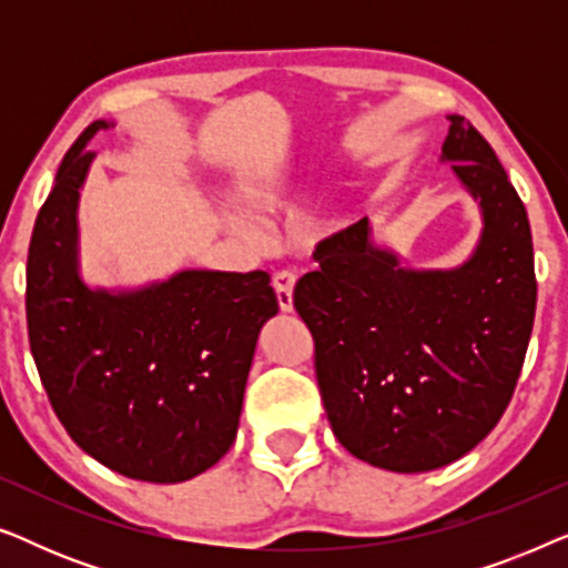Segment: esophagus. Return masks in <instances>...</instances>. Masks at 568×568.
I'll use <instances>...</instances> for the list:
<instances>
[{
    "mask_svg": "<svg viewBox=\"0 0 568 568\" xmlns=\"http://www.w3.org/2000/svg\"><path fill=\"white\" fill-rule=\"evenodd\" d=\"M294 284H297V276L290 274V271H282V274L274 276V290L282 313H292L294 310Z\"/></svg>",
    "mask_w": 568,
    "mask_h": 568,
    "instance_id": "34e87169",
    "label": "esophagus"
}]
</instances>
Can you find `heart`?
Returning a JSON list of instances; mask_svg holds the SVG:
<instances>
[{"label": "heart", "instance_id": "obj_1", "mask_svg": "<svg viewBox=\"0 0 568 568\" xmlns=\"http://www.w3.org/2000/svg\"><path fill=\"white\" fill-rule=\"evenodd\" d=\"M297 196H300V189L292 181H258L245 191V204L261 214H286L292 212ZM227 227L235 232V235L251 240V243L253 240H258L251 224L240 220V216H227ZM344 227H346L344 216L336 212H328V214L315 216V220H310L307 235L313 243H325V240L336 237L338 232H344Z\"/></svg>", "mask_w": 568, "mask_h": 568}]
</instances>
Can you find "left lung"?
Listing matches in <instances>:
<instances>
[{"label":"left lung","mask_w":568,"mask_h":568,"mask_svg":"<svg viewBox=\"0 0 568 568\" xmlns=\"http://www.w3.org/2000/svg\"><path fill=\"white\" fill-rule=\"evenodd\" d=\"M447 119L439 160L484 222L468 258L453 268L403 266L364 216L321 243V268L294 286L333 434L354 457L393 473L442 468L499 424L538 300L525 204L473 123Z\"/></svg>","instance_id":"1"}]
</instances>
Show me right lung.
<instances>
[{
  "label": "right lung",
  "instance_id": "obj_1",
  "mask_svg": "<svg viewBox=\"0 0 568 568\" xmlns=\"http://www.w3.org/2000/svg\"><path fill=\"white\" fill-rule=\"evenodd\" d=\"M92 121L61 160L28 251V336L38 375L77 445L121 476L181 484L235 442L261 328L278 313L266 271L183 268L134 290L90 286L80 191Z\"/></svg>",
  "mask_w": 568,
  "mask_h": 568
}]
</instances>
